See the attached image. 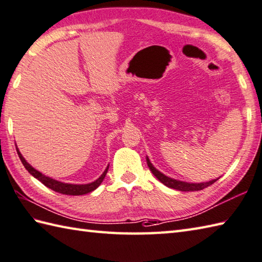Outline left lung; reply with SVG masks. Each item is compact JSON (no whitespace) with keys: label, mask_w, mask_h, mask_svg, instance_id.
<instances>
[{"label":"left lung","mask_w":262,"mask_h":262,"mask_svg":"<svg viewBox=\"0 0 262 262\" xmlns=\"http://www.w3.org/2000/svg\"><path fill=\"white\" fill-rule=\"evenodd\" d=\"M146 161H147V165H148L149 169L151 170V173L156 176V178L161 181L164 185L168 186V188H170V189H175L179 191H185V192L186 191H199V190L207 188V186L213 184L218 179H220V178H217V179H213L211 181H208V182H201V183L184 182V181L172 179V178H169V176H166L165 174H163L162 172H159L157 168L154 167V165L150 163V161H149L148 157L146 158Z\"/></svg>","instance_id":"1"}]
</instances>
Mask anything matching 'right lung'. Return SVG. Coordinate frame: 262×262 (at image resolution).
Instances as JSON below:
<instances>
[{"mask_svg": "<svg viewBox=\"0 0 262 262\" xmlns=\"http://www.w3.org/2000/svg\"><path fill=\"white\" fill-rule=\"evenodd\" d=\"M15 148H17V152L19 155V158L21 163L24 164L25 168L28 170V172L34 176V178H36L38 181H40V182L44 184L45 186H47V188L52 189L53 191L55 192H58V193H62V194H68V195H82V194H86V193H89V192H92L94 190H96L98 188V186L100 185V183L103 182V180L105 179V175L106 173H107L108 170V165L107 167H106V169L103 172V174H101L99 178L94 181V182L92 183H87V184H71V183H64V182H60V181L57 180H54L50 178V176H46L42 173H40L39 170L35 169L31 165L26 161V159L24 158L23 155H21L20 150L18 149L17 145H15Z\"/></svg>", "mask_w": 262, "mask_h": 262, "instance_id": "right-lung-1", "label": "right lung"}]
</instances>
